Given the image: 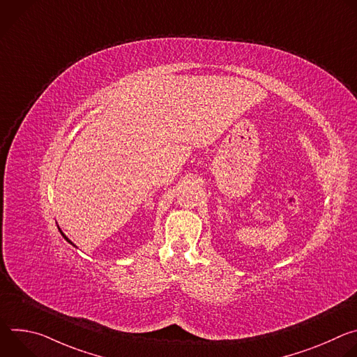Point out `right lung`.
I'll use <instances>...</instances> for the list:
<instances>
[{
    "mask_svg": "<svg viewBox=\"0 0 357 357\" xmlns=\"http://www.w3.org/2000/svg\"><path fill=\"white\" fill-rule=\"evenodd\" d=\"M61 233H62V231H61ZM62 236H63V237H65V238H66V240H68V241H69V243H70V244H73V243H72V241H70V240H69V238H68V237H66V236H65V234H63V233H62Z\"/></svg>",
    "mask_w": 357,
    "mask_h": 357,
    "instance_id": "1",
    "label": "right lung"
}]
</instances>
